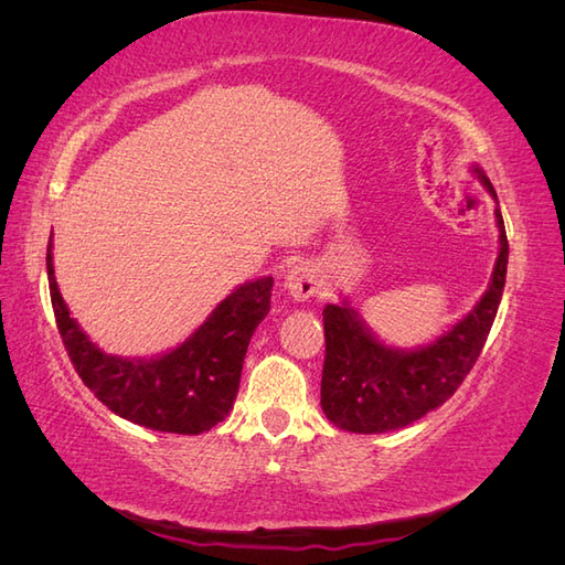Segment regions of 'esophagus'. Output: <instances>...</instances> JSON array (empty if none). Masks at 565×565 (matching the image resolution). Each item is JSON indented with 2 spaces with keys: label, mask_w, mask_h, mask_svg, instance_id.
<instances>
[{
  "label": "esophagus",
  "mask_w": 565,
  "mask_h": 565,
  "mask_svg": "<svg viewBox=\"0 0 565 565\" xmlns=\"http://www.w3.org/2000/svg\"><path fill=\"white\" fill-rule=\"evenodd\" d=\"M285 289L295 301L313 299L318 295V273H316V268L309 266V264H299L295 268H289L287 276H285Z\"/></svg>",
  "instance_id": "1"
}]
</instances>
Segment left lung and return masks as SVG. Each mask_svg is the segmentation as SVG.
<instances>
[{
    "label": "left lung",
    "mask_w": 565,
    "mask_h": 565,
    "mask_svg": "<svg viewBox=\"0 0 565 565\" xmlns=\"http://www.w3.org/2000/svg\"><path fill=\"white\" fill-rule=\"evenodd\" d=\"M471 174L498 202V193L478 164ZM500 249L483 297L431 344L415 349L388 347L344 299L322 309L324 365L320 382L322 413L334 426L353 434H384L422 419L446 403L483 351L498 316L507 280L509 243L500 204L494 210Z\"/></svg>",
    "instance_id": "left-lung-1"
}]
</instances>
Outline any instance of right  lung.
<instances>
[{
    "label": "right lung",
    "mask_w": 565,
    "mask_h": 565,
    "mask_svg": "<svg viewBox=\"0 0 565 565\" xmlns=\"http://www.w3.org/2000/svg\"><path fill=\"white\" fill-rule=\"evenodd\" d=\"M51 237V306L65 351L94 396L110 413L152 431L198 436L224 422L241 386L249 339L270 311L273 278L235 287L177 349L152 358H122L100 351L71 316L56 285Z\"/></svg>",
    "instance_id": "1"
}]
</instances>
